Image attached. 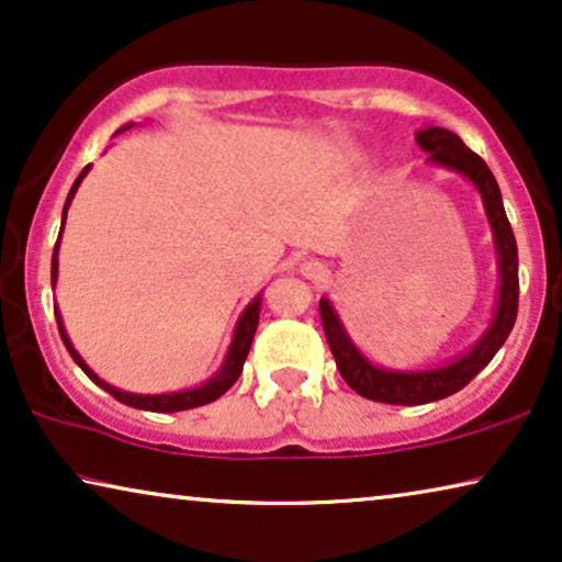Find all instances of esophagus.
Wrapping results in <instances>:
<instances>
[{
  "label": "esophagus",
  "instance_id": "1",
  "mask_svg": "<svg viewBox=\"0 0 562 562\" xmlns=\"http://www.w3.org/2000/svg\"><path fill=\"white\" fill-rule=\"evenodd\" d=\"M302 273L310 276V279H319V276H322V266L314 263V260H310V263L302 266Z\"/></svg>",
  "mask_w": 562,
  "mask_h": 562
}]
</instances>
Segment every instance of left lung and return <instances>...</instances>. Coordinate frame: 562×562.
<instances>
[{"instance_id": "left-lung-1", "label": "left lung", "mask_w": 562, "mask_h": 562, "mask_svg": "<svg viewBox=\"0 0 562 562\" xmlns=\"http://www.w3.org/2000/svg\"><path fill=\"white\" fill-rule=\"evenodd\" d=\"M417 143L422 150L429 153V160L435 164L448 166L452 171H460L468 176L475 187H479L483 196V206H486L488 222L494 227L496 250H498V276H502V289H498V310L494 317V325L488 333L481 337L479 345L456 363L435 368V371H419V373H398V371H383L368 363L360 356L350 337L337 319L333 306L327 299L319 302V317L322 327H325V337L329 350H333L337 371L345 379V383L356 391V394L371 398V402L381 404H402V406H417L429 404L437 398L452 396L456 391L468 386L483 368L491 363L498 348L509 337L514 322H517L519 310V256H517V240H514L512 225L506 220L502 191L498 183L486 166V160L468 148L456 133L445 127H427L417 133Z\"/></svg>"}]
</instances>
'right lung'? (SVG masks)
Masks as SVG:
<instances>
[{"label": "right lung", "mask_w": 562, "mask_h": 562, "mask_svg": "<svg viewBox=\"0 0 562 562\" xmlns=\"http://www.w3.org/2000/svg\"><path fill=\"white\" fill-rule=\"evenodd\" d=\"M133 127V125H127ZM122 127V130H127ZM89 166L83 168V171L79 173V179L74 181L71 191H68V199H66V206H64V222H66V210L68 204H71V199L76 194V189H79V183L83 176H87ZM58 243H60V235H58ZM58 243H56V250H53V263H50V279L53 283H56V276H58V260H56V252H58ZM258 314H260V296L252 302L248 310H245V314L240 317V322H237V329H235V337H233V345H229V352H227V360L225 366H222V371L214 375V379L210 383H204L202 389H191V391H181V394H164V396H137V394H125V391L120 389H112L110 383H104L99 375H94V371L83 363L79 352L74 350L71 340H68V335L64 333V325H60V317H58V310H56V319H58V333H60V340H64L66 350L71 352V358L79 363V368L83 373L89 375L91 381L97 383V386H102L106 394L117 398V402L127 404V406H135V409H148V412H183V409H194V406H204L214 402V398H220L225 391L233 386V383L240 379L243 373V366H245V358H248V350H250V342H252V335H256L258 329Z\"/></svg>", "instance_id": "obj_1"}]
</instances>
